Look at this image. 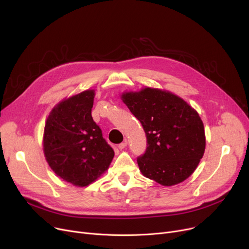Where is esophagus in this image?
<instances>
[{
	"instance_id": "1",
	"label": "esophagus",
	"mask_w": 249,
	"mask_h": 249,
	"mask_svg": "<svg viewBox=\"0 0 249 249\" xmlns=\"http://www.w3.org/2000/svg\"><path fill=\"white\" fill-rule=\"evenodd\" d=\"M127 144H128V142L124 141V142L120 143V144H118V148H119V149H124L127 146Z\"/></svg>"
}]
</instances>
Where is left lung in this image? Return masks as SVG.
Segmentation results:
<instances>
[{
	"label": "left lung",
	"instance_id": "obj_1",
	"mask_svg": "<svg viewBox=\"0 0 249 249\" xmlns=\"http://www.w3.org/2000/svg\"><path fill=\"white\" fill-rule=\"evenodd\" d=\"M122 100L145 132L147 146L137 158L141 173L166 187L188 178L205 151L199 114L182 99L158 89L126 93Z\"/></svg>",
	"mask_w": 249,
	"mask_h": 249
}]
</instances>
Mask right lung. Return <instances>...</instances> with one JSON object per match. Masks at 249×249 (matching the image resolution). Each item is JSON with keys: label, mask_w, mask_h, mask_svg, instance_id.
<instances>
[{"label": "right lung", "mask_w": 249, "mask_h": 249, "mask_svg": "<svg viewBox=\"0 0 249 249\" xmlns=\"http://www.w3.org/2000/svg\"><path fill=\"white\" fill-rule=\"evenodd\" d=\"M95 94L85 90L51 111L44 128L46 160L58 177L86 187L107 171L114 150L91 117Z\"/></svg>", "instance_id": "right-lung-1"}]
</instances>
